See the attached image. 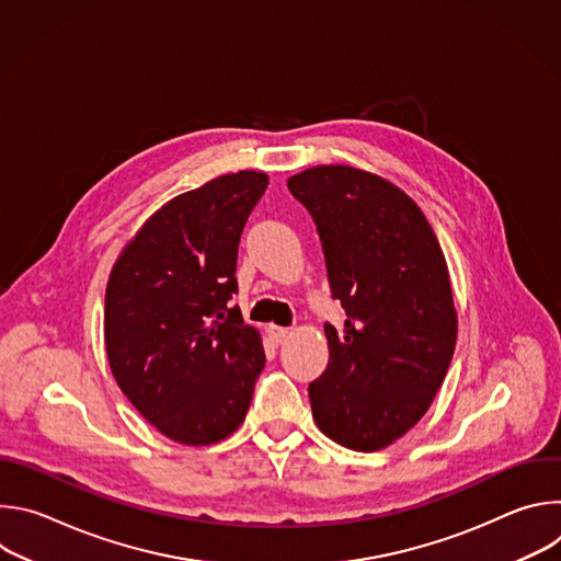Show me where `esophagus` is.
<instances>
[{"mask_svg":"<svg viewBox=\"0 0 561 561\" xmlns=\"http://www.w3.org/2000/svg\"><path fill=\"white\" fill-rule=\"evenodd\" d=\"M288 335H290V329H284V327H268V337H271L275 344H282Z\"/></svg>","mask_w":561,"mask_h":561,"instance_id":"1","label":"esophagus"}]
</instances>
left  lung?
<instances>
[{
	"label": "left lung",
	"mask_w": 561,
	"mask_h": 561,
	"mask_svg": "<svg viewBox=\"0 0 561 561\" xmlns=\"http://www.w3.org/2000/svg\"><path fill=\"white\" fill-rule=\"evenodd\" d=\"M288 191L317 224L344 329L324 324L331 359L308 386L312 420L362 453L390 446L431 409L453 359L448 266L420 206L362 169L312 167Z\"/></svg>",
	"instance_id": "obj_1"
}]
</instances>
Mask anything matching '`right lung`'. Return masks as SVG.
Masks as SVG:
<instances>
[{
    "mask_svg": "<svg viewBox=\"0 0 561 561\" xmlns=\"http://www.w3.org/2000/svg\"><path fill=\"white\" fill-rule=\"evenodd\" d=\"M266 186V173L239 171L173 197L111 271L104 342L113 377L173 442L217 444L249 413L266 355L230 299L239 237Z\"/></svg>",
    "mask_w": 561,
    "mask_h": 561,
    "instance_id": "obj_1",
    "label": "right lung"
}]
</instances>
